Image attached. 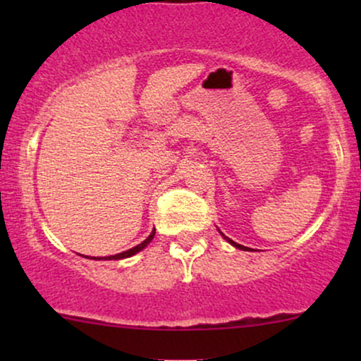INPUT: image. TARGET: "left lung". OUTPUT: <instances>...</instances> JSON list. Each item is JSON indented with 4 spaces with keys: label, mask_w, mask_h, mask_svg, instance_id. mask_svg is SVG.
I'll use <instances>...</instances> for the list:
<instances>
[{
    "label": "left lung",
    "mask_w": 361,
    "mask_h": 361,
    "mask_svg": "<svg viewBox=\"0 0 361 361\" xmlns=\"http://www.w3.org/2000/svg\"><path fill=\"white\" fill-rule=\"evenodd\" d=\"M219 233H221V231H219ZM221 234H222V233H221ZM222 238H224V239H226V241H227V243H231V244H233V246H234V247H238V250H243V251H250V247H246V246H241V244L234 243V241H233V239L226 238V235H224V234H222Z\"/></svg>",
    "instance_id": "left-lung-1"
}]
</instances>
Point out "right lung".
Instances as JSON below:
<instances>
[{"label":"right lung","instance_id":"1","mask_svg":"<svg viewBox=\"0 0 361 361\" xmlns=\"http://www.w3.org/2000/svg\"><path fill=\"white\" fill-rule=\"evenodd\" d=\"M154 234H156V229H152V233L149 234L147 238L144 239L142 243L137 244V246L132 247V250H127V251H123V252H118V255H114V256H105V258H102V256H98V258H93V259H123V258H130V256L137 255L139 251H142L144 247H146L147 244L152 241V238H154ZM86 258H88V256H86Z\"/></svg>","mask_w":361,"mask_h":361}]
</instances>
